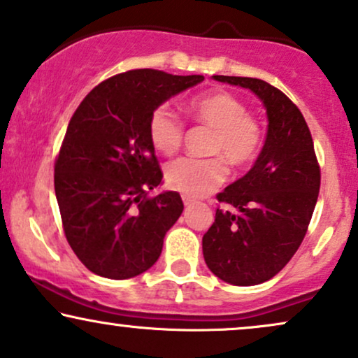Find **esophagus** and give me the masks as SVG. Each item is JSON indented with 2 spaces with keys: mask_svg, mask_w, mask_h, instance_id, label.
Segmentation results:
<instances>
[{
  "mask_svg": "<svg viewBox=\"0 0 358 358\" xmlns=\"http://www.w3.org/2000/svg\"><path fill=\"white\" fill-rule=\"evenodd\" d=\"M183 203H185V206H187V208H190V206L193 205V200H190L188 196H183Z\"/></svg>",
  "mask_w": 358,
  "mask_h": 358,
  "instance_id": "esophagus-1",
  "label": "esophagus"
}]
</instances>
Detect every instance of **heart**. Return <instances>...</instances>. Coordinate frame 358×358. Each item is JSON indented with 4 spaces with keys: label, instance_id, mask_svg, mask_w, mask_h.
Returning <instances> with one entry per match:
<instances>
[{
    "label": "heart",
    "instance_id": "obj_1",
    "mask_svg": "<svg viewBox=\"0 0 358 358\" xmlns=\"http://www.w3.org/2000/svg\"><path fill=\"white\" fill-rule=\"evenodd\" d=\"M196 123L213 130L208 153L213 158L183 157L168 163L165 180L168 187L185 196L201 198L217 190L227 178L225 160L234 168H245L258 157L262 148L260 124L238 98L225 92H215L193 98L188 105ZM150 141L157 152L173 155L183 143L185 124L168 105H162L150 116Z\"/></svg>",
    "mask_w": 358,
    "mask_h": 358
}]
</instances>
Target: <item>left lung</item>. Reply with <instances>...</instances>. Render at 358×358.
I'll use <instances>...</instances> for the list:
<instances>
[{"instance_id": "left-lung-1", "label": "left lung", "mask_w": 358, "mask_h": 358, "mask_svg": "<svg viewBox=\"0 0 358 358\" xmlns=\"http://www.w3.org/2000/svg\"><path fill=\"white\" fill-rule=\"evenodd\" d=\"M213 80L255 93L268 128L252 170L217 195L238 213L217 210L203 235L205 264L231 285H258L275 277L302 243L320 190V166L307 122L287 94L258 78Z\"/></svg>"}]
</instances>
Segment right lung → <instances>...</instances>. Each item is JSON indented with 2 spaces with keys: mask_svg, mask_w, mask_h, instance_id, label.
I'll return each instance as SVG.
<instances>
[{
  "mask_svg": "<svg viewBox=\"0 0 358 358\" xmlns=\"http://www.w3.org/2000/svg\"><path fill=\"white\" fill-rule=\"evenodd\" d=\"M205 78L158 70L111 76L71 116L55 193L68 243L90 272L124 280L146 272L183 212L180 193L146 196L163 173L150 141L155 108Z\"/></svg>",
  "mask_w": 358,
  "mask_h": 358,
  "instance_id": "obj_1",
  "label": "right lung"
}]
</instances>
